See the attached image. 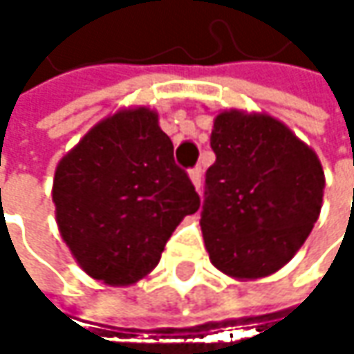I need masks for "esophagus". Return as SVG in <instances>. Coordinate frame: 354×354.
I'll use <instances>...</instances> for the list:
<instances>
[{
  "instance_id": "obj_1",
  "label": "esophagus",
  "mask_w": 354,
  "mask_h": 354,
  "mask_svg": "<svg viewBox=\"0 0 354 354\" xmlns=\"http://www.w3.org/2000/svg\"><path fill=\"white\" fill-rule=\"evenodd\" d=\"M188 176H190V182L194 184V188L201 190V186H203V168H201V166L192 168V170L188 172Z\"/></svg>"
}]
</instances>
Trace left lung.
Returning <instances> with one entry per match:
<instances>
[{
    "instance_id": "obj_1",
    "label": "left lung",
    "mask_w": 354,
    "mask_h": 354,
    "mask_svg": "<svg viewBox=\"0 0 354 354\" xmlns=\"http://www.w3.org/2000/svg\"><path fill=\"white\" fill-rule=\"evenodd\" d=\"M201 230L211 264L238 281L274 274L318 221L326 178L316 151L266 112L213 120Z\"/></svg>"
}]
</instances>
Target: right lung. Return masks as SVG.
Returning a JSON list of instances; mask_svg holds the SVG:
<instances>
[{
	"label": "right lung",
	"instance_id": "right-lung-1",
	"mask_svg": "<svg viewBox=\"0 0 354 354\" xmlns=\"http://www.w3.org/2000/svg\"><path fill=\"white\" fill-rule=\"evenodd\" d=\"M55 219L80 268L112 287L147 277L178 223L198 211L174 145L147 106L118 108L57 164Z\"/></svg>",
	"mask_w": 354,
	"mask_h": 354
}]
</instances>
